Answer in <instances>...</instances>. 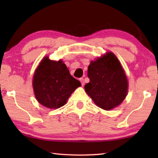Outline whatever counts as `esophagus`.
<instances>
[{
    "label": "esophagus",
    "mask_w": 158,
    "mask_h": 158,
    "mask_svg": "<svg viewBox=\"0 0 158 158\" xmlns=\"http://www.w3.org/2000/svg\"><path fill=\"white\" fill-rule=\"evenodd\" d=\"M79 80H80V81H81V85H83V86H84V78H81Z\"/></svg>",
    "instance_id": "obj_1"
}]
</instances>
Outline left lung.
<instances>
[{
    "label": "left lung",
    "instance_id": "1",
    "mask_svg": "<svg viewBox=\"0 0 158 158\" xmlns=\"http://www.w3.org/2000/svg\"><path fill=\"white\" fill-rule=\"evenodd\" d=\"M89 84L84 89L96 106L110 111L123 102L128 93V81L121 62L108 52L91 60L88 67Z\"/></svg>",
    "mask_w": 158,
    "mask_h": 158
}]
</instances>
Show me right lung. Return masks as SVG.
I'll use <instances>...</instances> for the list:
<instances>
[{"mask_svg":"<svg viewBox=\"0 0 158 158\" xmlns=\"http://www.w3.org/2000/svg\"><path fill=\"white\" fill-rule=\"evenodd\" d=\"M32 85L37 102L50 109L65 105L81 84L69 73L63 60H53L44 56L34 72Z\"/></svg>","mask_w":158,"mask_h":158,"instance_id":"right-lung-1","label":"right lung"}]
</instances>
